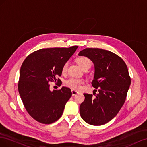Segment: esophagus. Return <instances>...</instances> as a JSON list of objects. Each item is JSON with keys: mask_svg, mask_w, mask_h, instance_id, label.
Masks as SVG:
<instances>
[{"mask_svg": "<svg viewBox=\"0 0 147 147\" xmlns=\"http://www.w3.org/2000/svg\"><path fill=\"white\" fill-rule=\"evenodd\" d=\"M71 92H72V95H73V96H75V95H76L77 94H79L78 92H77V91H76V90H71Z\"/></svg>", "mask_w": 147, "mask_h": 147, "instance_id": "esophagus-1", "label": "esophagus"}]
</instances>
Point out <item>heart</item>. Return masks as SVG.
Wrapping results in <instances>:
<instances>
[{
	"mask_svg": "<svg viewBox=\"0 0 147 147\" xmlns=\"http://www.w3.org/2000/svg\"><path fill=\"white\" fill-rule=\"evenodd\" d=\"M78 64L81 68L84 69L85 68H89L92 65V61L89 58L87 57H80L77 59ZM68 63L66 62L62 67V72L65 73L68 68ZM65 86L69 87L73 90H78L81 89V87L84 84V80L81 79H77L74 78H70L65 81Z\"/></svg>",
	"mask_w": 147,
	"mask_h": 147,
	"instance_id": "1",
	"label": "heart"
}]
</instances>
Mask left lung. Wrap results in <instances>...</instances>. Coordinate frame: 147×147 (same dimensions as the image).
<instances>
[{"instance_id":"8db88e82","label":"left lung","mask_w":147,"mask_h":147,"mask_svg":"<svg viewBox=\"0 0 147 147\" xmlns=\"http://www.w3.org/2000/svg\"><path fill=\"white\" fill-rule=\"evenodd\" d=\"M94 63V79L92 85L98 89V94H84L85 100L80 105L82 119L93 125L108 123L117 115L125 101L131 77L126 64L116 54L98 48H87L79 52Z\"/></svg>"}]
</instances>
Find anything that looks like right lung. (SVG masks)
Returning <instances> with one entry per match:
<instances>
[{
  "label": "right lung",
  "instance_id": "obj_1",
  "mask_svg": "<svg viewBox=\"0 0 147 147\" xmlns=\"http://www.w3.org/2000/svg\"><path fill=\"white\" fill-rule=\"evenodd\" d=\"M42 49L32 52L23 62L18 89L26 111L38 122L49 124L61 116L66 102L72 95L68 87L50 90V82L61 86L62 67L78 49Z\"/></svg>",
  "mask_w": 147,
  "mask_h": 147
}]
</instances>
